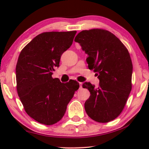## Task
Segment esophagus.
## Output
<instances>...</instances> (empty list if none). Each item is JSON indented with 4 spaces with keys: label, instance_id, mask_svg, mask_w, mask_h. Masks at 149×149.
Returning a JSON list of instances; mask_svg holds the SVG:
<instances>
[{
    "label": "esophagus",
    "instance_id": "esophagus-1",
    "mask_svg": "<svg viewBox=\"0 0 149 149\" xmlns=\"http://www.w3.org/2000/svg\"><path fill=\"white\" fill-rule=\"evenodd\" d=\"M79 85H80V89L82 88V85H83V83H79Z\"/></svg>",
    "mask_w": 149,
    "mask_h": 149
}]
</instances>
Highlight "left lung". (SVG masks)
Returning a JSON list of instances; mask_svg holds the SVG:
<instances>
[{
    "label": "left lung",
    "instance_id": "1",
    "mask_svg": "<svg viewBox=\"0 0 149 149\" xmlns=\"http://www.w3.org/2000/svg\"><path fill=\"white\" fill-rule=\"evenodd\" d=\"M74 41L88 55L89 68L100 80L96 89L90 83L83 84L90 92L85 111L99 123L113 121L123 110L132 90L133 66L129 52L115 34L100 28L83 30Z\"/></svg>",
    "mask_w": 149,
    "mask_h": 149
}]
</instances>
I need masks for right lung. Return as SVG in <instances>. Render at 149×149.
Returning a JSON list of instances; mask_svg holds the SVG:
<instances>
[{
	"label": "right lung",
	"mask_w": 149,
	"mask_h": 149,
	"mask_svg": "<svg viewBox=\"0 0 149 149\" xmlns=\"http://www.w3.org/2000/svg\"><path fill=\"white\" fill-rule=\"evenodd\" d=\"M77 31L38 34L20 52L16 64L17 91L26 113L38 123L53 125L62 119L79 87L76 81L61 83L52 77L61 56Z\"/></svg>",
	"instance_id": "right-lung-1"
}]
</instances>
